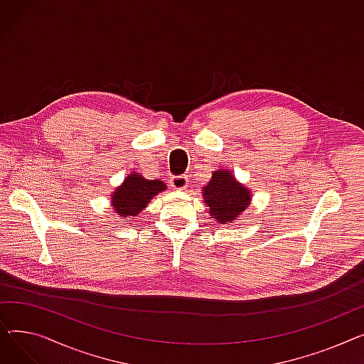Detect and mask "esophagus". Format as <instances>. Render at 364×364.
<instances>
[{"instance_id":"1","label":"esophagus","mask_w":364,"mask_h":364,"mask_svg":"<svg viewBox=\"0 0 364 364\" xmlns=\"http://www.w3.org/2000/svg\"><path fill=\"white\" fill-rule=\"evenodd\" d=\"M169 184L174 187V188H177V190H183V188L187 187L188 178L186 176H172L169 178Z\"/></svg>"}]
</instances>
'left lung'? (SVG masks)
Returning <instances> with one entry per match:
<instances>
[{
  "label": "left lung",
  "instance_id": "8db88e82",
  "mask_svg": "<svg viewBox=\"0 0 364 364\" xmlns=\"http://www.w3.org/2000/svg\"><path fill=\"white\" fill-rule=\"evenodd\" d=\"M203 190L205 203L209 206L211 218L223 224L240 215L251 200L250 190L235 180L232 171H215Z\"/></svg>",
  "mask_w": 364,
  "mask_h": 364
}]
</instances>
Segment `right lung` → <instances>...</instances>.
Listing matches in <instances>:
<instances>
[{"instance_id": "right-lung-1", "label": "right lung", "mask_w": 364, "mask_h": 364, "mask_svg": "<svg viewBox=\"0 0 364 364\" xmlns=\"http://www.w3.org/2000/svg\"><path fill=\"white\" fill-rule=\"evenodd\" d=\"M164 188L165 184L159 180H146L137 174H131L112 195L113 209L121 217L137 215L150 199Z\"/></svg>"}]
</instances>
